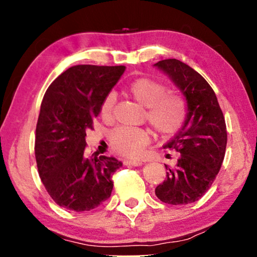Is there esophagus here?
<instances>
[{"label":"esophagus","mask_w":257,"mask_h":257,"mask_svg":"<svg viewBox=\"0 0 257 257\" xmlns=\"http://www.w3.org/2000/svg\"><path fill=\"white\" fill-rule=\"evenodd\" d=\"M122 164L126 165V166H142L143 163L139 160H128V159H125L122 161Z\"/></svg>","instance_id":"obj_1"}]
</instances>
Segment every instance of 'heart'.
<instances>
[{"instance_id":"obj_1","label":"heart","mask_w":257,"mask_h":257,"mask_svg":"<svg viewBox=\"0 0 257 257\" xmlns=\"http://www.w3.org/2000/svg\"><path fill=\"white\" fill-rule=\"evenodd\" d=\"M135 100L146 107V118L152 127L161 136H172L184 125L187 117V104L180 94L166 92V87L157 80L138 78L127 86ZM115 103L114 93H108L100 106V114L111 118ZM150 142V131L139 127L120 126L110 135L112 149L118 154L136 158Z\"/></svg>"}]
</instances>
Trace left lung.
I'll list each match as a JSON object with an SVG mask.
<instances>
[{"label": "left lung", "instance_id": "left-lung-1", "mask_svg": "<svg viewBox=\"0 0 257 257\" xmlns=\"http://www.w3.org/2000/svg\"><path fill=\"white\" fill-rule=\"evenodd\" d=\"M180 90L187 117L164 149L180 153L174 168L166 167V180L157 186L158 199L170 205H187L201 198L215 180L227 146L226 121L212 87L191 66L178 59L154 64Z\"/></svg>", "mask_w": 257, "mask_h": 257}]
</instances>
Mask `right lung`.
<instances>
[{
  "mask_svg": "<svg viewBox=\"0 0 257 257\" xmlns=\"http://www.w3.org/2000/svg\"><path fill=\"white\" fill-rule=\"evenodd\" d=\"M124 65H75L48 87L36 126L38 174L52 200L63 208L85 212L110 198L112 174L122 166L113 157L84 156L104 98L125 71Z\"/></svg>",
  "mask_w": 257,
  "mask_h": 257,
  "instance_id": "right-lung-1",
  "label": "right lung"
}]
</instances>
